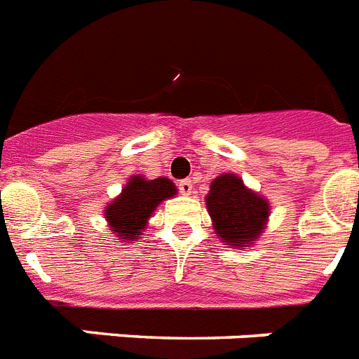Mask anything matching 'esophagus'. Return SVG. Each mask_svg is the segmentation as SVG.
<instances>
[{
    "instance_id": "obj_1",
    "label": "esophagus",
    "mask_w": 359,
    "mask_h": 359,
    "mask_svg": "<svg viewBox=\"0 0 359 359\" xmlns=\"http://www.w3.org/2000/svg\"><path fill=\"white\" fill-rule=\"evenodd\" d=\"M179 189H180V194H182V195H191V194H194V182H191V179L180 180V182H179Z\"/></svg>"
}]
</instances>
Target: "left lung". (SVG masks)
Listing matches in <instances>:
<instances>
[{
	"label": "left lung",
	"instance_id": "8db88e82",
	"mask_svg": "<svg viewBox=\"0 0 359 359\" xmlns=\"http://www.w3.org/2000/svg\"><path fill=\"white\" fill-rule=\"evenodd\" d=\"M204 201L213 230L224 245L245 250L266 230L270 203L250 189L239 175H219L212 180Z\"/></svg>",
	"mask_w": 359,
	"mask_h": 359
}]
</instances>
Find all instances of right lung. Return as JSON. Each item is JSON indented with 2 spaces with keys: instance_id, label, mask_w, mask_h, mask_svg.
<instances>
[{
  "instance_id": "right-lung-1",
  "label": "right lung",
  "mask_w": 359,
  "mask_h": 359,
  "mask_svg": "<svg viewBox=\"0 0 359 359\" xmlns=\"http://www.w3.org/2000/svg\"><path fill=\"white\" fill-rule=\"evenodd\" d=\"M177 186L165 177L146 179L144 175H133L113 201L107 203L104 217L116 243H133L142 239L147 222L155 210L165 198L177 195Z\"/></svg>"
}]
</instances>
